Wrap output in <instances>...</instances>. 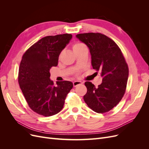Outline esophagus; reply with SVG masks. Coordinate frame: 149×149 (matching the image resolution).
<instances>
[{
    "label": "esophagus",
    "instance_id": "esophagus-1",
    "mask_svg": "<svg viewBox=\"0 0 149 149\" xmlns=\"http://www.w3.org/2000/svg\"><path fill=\"white\" fill-rule=\"evenodd\" d=\"M73 83L74 87H76V86H78V85H80V84H83V83L81 81H74Z\"/></svg>",
    "mask_w": 149,
    "mask_h": 149
}]
</instances>
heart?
<instances>
[{
  "mask_svg": "<svg viewBox=\"0 0 149 149\" xmlns=\"http://www.w3.org/2000/svg\"><path fill=\"white\" fill-rule=\"evenodd\" d=\"M84 44H83V43H74L73 45V47H72V48H73V52H74L76 49H78L79 48H80V47H83V46H84Z\"/></svg>",
  "mask_w": 149,
  "mask_h": 149,
  "instance_id": "b5f03b06",
  "label": "heart"
}]
</instances>
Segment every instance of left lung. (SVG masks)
Masks as SVG:
<instances>
[{"mask_svg":"<svg viewBox=\"0 0 149 149\" xmlns=\"http://www.w3.org/2000/svg\"><path fill=\"white\" fill-rule=\"evenodd\" d=\"M89 49L93 68L100 71L102 83L96 87L84 84L87 93L83 97L89 108L97 113L109 111L124 96L129 76V68L120 49L113 40L100 33L76 35Z\"/></svg>","mask_w":149,"mask_h":149,"instance_id":"1","label":"left lung"}]
</instances>
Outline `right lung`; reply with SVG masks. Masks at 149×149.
Here are the masks:
<instances>
[{
  "mask_svg": "<svg viewBox=\"0 0 149 149\" xmlns=\"http://www.w3.org/2000/svg\"><path fill=\"white\" fill-rule=\"evenodd\" d=\"M71 38L72 35L68 33L47 36L34 43L22 56L18 81L29 107L40 115L58 113L73 88L71 81H57L55 86L49 79V70L58 65L60 54Z\"/></svg>",
  "mask_w": 149,
  "mask_h": 149,
  "instance_id": "add662e5",
  "label": "right lung"
}]
</instances>
